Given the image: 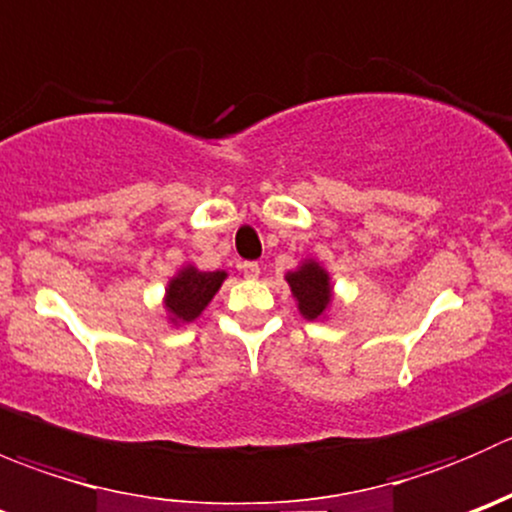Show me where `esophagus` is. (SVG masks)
<instances>
[{"mask_svg":"<svg viewBox=\"0 0 512 512\" xmlns=\"http://www.w3.org/2000/svg\"><path fill=\"white\" fill-rule=\"evenodd\" d=\"M240 270L242 275H245V280H257V277H260V265H257V262H242Z\"/></svg>","mask_w":512,"mask_h":512,"instance_id":"obj_1","label":"esophagus"}]
</instances>
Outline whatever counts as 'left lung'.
<instances>
[{"mask_svg":"<svg viewBox=\"0 0 512 512\" xmlns=\"http://www.w3.org/2000/svg\"><path fill=\"white\" fill-rule=\"evenodd\" d=\"M289 289H292L294 304L299 314L307 322H324L332 312L334 304V285L332 275L322 262L307 257L297 265V270H289L285 275Z\"/></svg>","mask_w":512,"mask_h":512,"instance_id":"1","label":"left lung"}]
</instances>
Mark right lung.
Returning <instances> with one entry per match:
<instances>
[{
  "label": "right lung",
  "instance_id": "obj_1",
  "mask_svg": "<svg viewBox=\"0 0 512 512\" xmlns=\"http://www.w3.org/2000/svg\"><path fill=\"white\" fill-rule=\"evenodd\" d=\"M227 280L225 270L203 272L195 265H183L165 285L163 309L168 314V324L183 327L193 324L205 312L218 289Z\"/></svg>",
  "mask_w": 512,
  "mask_h": 512
}]
</instances>
